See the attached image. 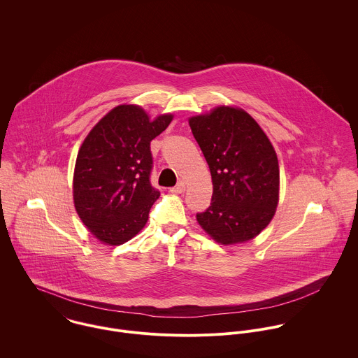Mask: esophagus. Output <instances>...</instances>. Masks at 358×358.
I'll return each instance as SVG.
<instances>
[{"instance_id":"1","label":"esophagus","mask_w":358,"mask_h":358,"mask_svg":"<svg viewBox=\"0 0 358 358\" xmlns=\"http://www.w3.org/2000/svg\"><path fill=\"white\" fill-rule=\"evenodd\" d=\"M185 190H186L185 182H179L176 186H173V187L169 189V192H171V193H175V194H180V193H183Z\"/></svg>"}]
</instances>
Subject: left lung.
Masks as SVG:
<instances>
[{
    "label": "left lung",
    "mask_w": 358,
    "mask_h": 358,
    "mask_svg": "<svg viewBox=\"0 0 358 358\" xmlns=\"http://www.w3.org/2000/svg\"><path fill=\"white\" fill-rule=\"evenodd\" d=\"M208 162L213 193L197 213L205 231L220 244L256 237L278 204V159L270 141L244 110L220 106L189 120Z\"/></svg>",
    "instance_id": "left-lung-1"
}]
</instances>
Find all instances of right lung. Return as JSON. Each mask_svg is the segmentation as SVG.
<instances>
[{
  "instance_id": "add662e5",
  "label": "right lung",
  "mask_w": 358,
  "mask_h": 358,
  "mask_svg": "<svg viewBox=\"0 0 358 358\" xmlns=\"http://www.w3.org/2000/svg\"><path fill=\"white\" fill-rule=\"evenodd\" d=\"M171 121V114L150 121L142 107L121 104L85 138L76 161L74 205L83 223L104 244H124L145 227L159 197L150 183V142Z\"/></svg>"
}]
</instances>
